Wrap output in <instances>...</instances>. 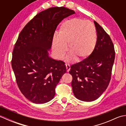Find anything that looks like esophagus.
<instances>
[{"label":"esophagus","instance_id":"obj_1","mask_svg":"<svg viewBox=\"0 0 126 126\" xmlns=\"http://www.w3.org/2000/svg\"><path fill=\"white\" fill-rule=\"evenodd\" d=\"M65 65L66 66V71H67L68 72H69V70H70V64H68V63H65Z\"/></svg>","mask_w":126,"mask_h":126}]
</instances>
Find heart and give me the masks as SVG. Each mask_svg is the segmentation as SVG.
<instances>
[{"label":"heart","mask_w":126,"mask_h":126,"mask_svg":"<svg viewBox=\"0 0 126 126\" xmlns=\"http://www.w3.org/2000/svg\"><path fill=\"white\" fill-rule=\"evenodd\" d=\"M96 32L92 23L74 18L62 23L52 43L56 57L63 58L68 47L69 53L76 61H81L92 54L96 44Z\"/></svg>","instance_id":"b5f03b06"}]
</instances>
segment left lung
I'll return each mask as SVG.
<instances>
[{
    "mask_svg": "<svg viewBox=\"0 0 126 126\" xmlns=\"http://www.w3.org/2000/svg\"><path fill=\"white\" fill-rule=\"evenodd\" d=\"M94 22L97 36L95 49L89 57L72 65L69 71L73 76L75 96L85 102L97 99L107 88L115 53L110 36L97 22Z\"/></svg>",
    "mask_w": 126,
    "mask_h": 126,
    "instance_id": "obj_1",
    "label": "left lung"
}]
</instances>
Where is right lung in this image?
<instances>
[{"label": "right lung", "mask_w": 126, "mask_h": 126, "mask_svg": "<svg viewBox=\"0 0 126 126\" xmlns=\"http://www.w3.org/2000/svg\"><path fill=\"white\" fill-rule=\"evenodd\" d=\"M75 11L53 7L39 12L19 34L12 52L11 65L19 89L37 104L54 97L55 88L66 73L64 62L49 56L57 25Z\"/></svg>", "instance_id": "add662e5"}]
</instances>
